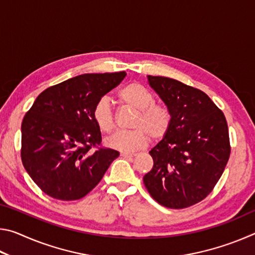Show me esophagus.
Returning a JSON list of instances; mask_svg holds the SVG:
<instances>
[{
  "instance_id": "34e87169",
  "label": "esophagus",
  "mask_w": 255,
  "mask_h": 255,
  "mask_svg": "<svg viewBox=\"0 0 255 255\" xmlns=\"http://www.w3.org/2000/svg\"><path fill=\"white\" fill-rule=\"evenodd\" d=\"M120 156H123L125 158H132L136 156V154H128V153H122L120 154Z\"/></svg>"
}]
</instances>
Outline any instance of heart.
<instances>
[{
  "mask_svg": "<svg viewBox=\"0 0 255 255\" xmlns=\"http://www.w3.org/2000/svg\"><path fill=\"white\" fill-rule=\"evenodd\" d=\"M119 99L125 106L137 112L131 131L116 132L106 139L109 148L130 153L148 145L150 137L161 139L171 126V112L165 106L154 103V96L139 83H130L119 91ZM94 123L102 132L109 133L116 127L115 114L108 98H101L93 109Z\"/></svg>",
  "mask_w": 255,
  "mask_h": 255,
  "instance_id": "obj_1",
  "label": "heart"
}]
</instances>
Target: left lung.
Masks as SVG:
<instances>
[{
  "label": "left lung",
  "instance_id": "left-lung-1",
  "mask_svg": "<svg viewBox=\"0 0 255 255\" xmlns=\"http://www.w3.org/2000/svg\"><path fill=\"white\" fill-rule=\"evenodd\" d=\"M147 80L170 110L171 126L150 149L154 165L144 184L159 205L187 208L205 199L225 170L231 154L226 118L200 90L164 76Z\"/></svg>",
  "mask_w": 255,
  "mask_h": 255
}]
</instances>
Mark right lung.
I'll use <instances>...</instances> for the list:
<instances>
[{
  "instance_id": "right-lung-1",
  "label": "right lung",
  "mask_w": 255,
  "mask_h": 255,
  "mask_svg": "<svg viewBox=\"0 0 255 255\" xmlns=\"http://www.w3.org/2000/svg\"><path fill=\"white\" fill-rule=\"evenodd\" d=\"M126 72L82 74L46 89L21 125V159L46 195L77 200L100 182L119 152L101 143L93 109L118 86Z\"/></svg>"
}]
</instances>
